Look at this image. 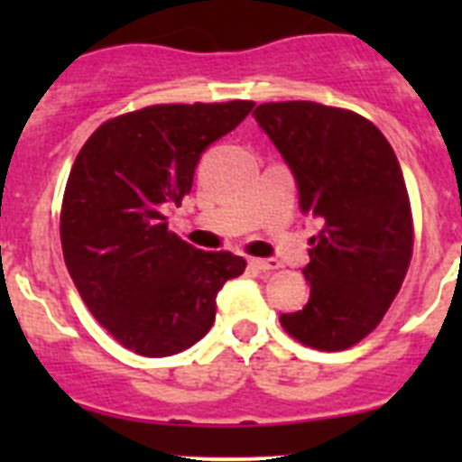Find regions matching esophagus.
Returning <instances> with one entry per match:
<instances>
[{"instance_id":"obj_1","label":"esophagus","mask_w":462,"mask_h":462,"mask_svg":"<svg viewBox=\"0 0 462 462\" xmlns=\"http://www.w3.org/2000/svg\"><path fill=\"white\" fill-rule=\"evenodd\" d=\"M250 266H254L256 271H275V268H280V261L277 259H250Z\"/></svg>"}]
</instances>
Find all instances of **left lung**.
<instances>
[{"instance_id": "left-lung-1", "label": "left lung", "mask_w": 462, "mask_h": 462, "mask_svg": "<svg viewBox=\"0 0 462 462\" xmlns=\"http://www.w3.org/2000/svg\"><path fill=\"white\" fill-rule=\"evenodd\" d=\"M252 116L296 175L300 210L321 219L303 268L310 300L280 314L282 328L312 349H349L377 328L410 268L414 222L398 157L354 110L271 101Z\"/></svg>"}]
</instances>
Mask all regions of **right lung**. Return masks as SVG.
<instances>
[{
    "mask_svg": "<svg viewBox=\"0 0 462 462\" xmlns=\"http://www.w3.org/2000/svg\"><path fill=\"white\" fill-rule=\"evenodd\" d=\"M254 101L159 104L88 138L60 212L64 263L92 317L141 356H171L215 321L224 282L245 273L231 252H203L169 231L203 150L250 116Z\"/></svg>",
    "mask_w": 462,
    "mask_h": 462,
    "instance_id": "1",
    "label": "right lung"
}]
</instances>
